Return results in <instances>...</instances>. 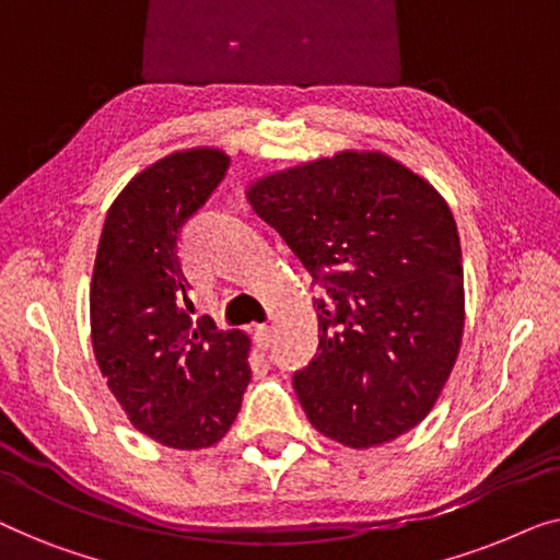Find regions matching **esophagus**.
I'll list each match as a JSON object with an SVG mask.
<instances>
[{
    "mask_svg": "<svg viewBox=\"0 0 560 560\" xmlns=\"http://www.w3.org/2000/svg\"><path fill=\"white\" fill-rule=\"evenodd\" d=\"M255 341H257L259 349H270V343H272V326L259 324L255 328Z\"/></svg>",
    "mask_w": 560,
    "mask_h": 560,
    "instance_id": "34e87169",
    "label": "esophagus"
}]
</instances>
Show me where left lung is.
<instances>
[{
	"label": "left lung",
	"mask_w": 560,
	"mask_h": 560,
	"mask_svg": "<svg viewBox=\"0 0 560 560\" xmlns=\"http://www.w3.org/2000/svg\"><path fill=\"white\" fill-rule=\"evenodd\" d=\"M247 198L326 290L313 298L318 351L293 374L311 425L349 448L408 433L462 347V242L448 203L397 160L354 150L265 175Z\"/></svg>",
	"instance_id": "8db88e82"
}]
</instances>
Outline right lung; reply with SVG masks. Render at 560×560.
<instances>
[{
    "instance_id": "obj_1",
    "label": "right lung",
    "mask_w": 560,
    "mask_h": 560,
    "mask_svg": "<svg viewBox=\"0 0 560 560\" xmlns=\"http://www.w3.org/2000/svg\"><path fill=\"white\" fill-rule=\"evenodd\" d=\"M213 148L173 152L137 173L106 213L91 278V343L112 395L140 433L178 451L226 435L249 385V339L190 320L178 242L224 180Z\"/></svg>"
}]
</instances>
